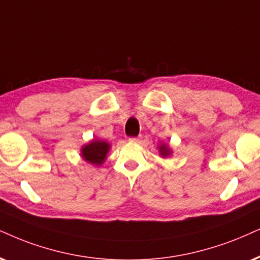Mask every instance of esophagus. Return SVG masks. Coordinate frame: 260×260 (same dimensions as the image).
I'll list each match as a JSON object with an SVG mask.
<instances>
[{
    "instance_id": "34e87169",
    "label": "esophagus",
    "mask_w": 260,
    "mask_h": 260,
    "mask_svg": "<svg viewBox=\"0 0 260 260\" xmlns=\"http://www.w3.org/2000/svg\"><path fill=\"white\" fill-rule=\"evenodd\" d=\"M140 137H132L129 138V143H139Z\"/></svg>"
}]
</instances>
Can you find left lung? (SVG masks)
Listing matches in <instances>:
<instances>
[{
	"label": "left lung",
	"mask_w": 260,
	"mask_h": 260,
	"mask_svg": "<svg viewBox=\"0 0 260 260\" xmlns=\"http://www.w3.org/2000/svg\"><path fill=\"white\" fill-rule=\"evenodd\" d=\"M158 150H159V154L162 157H168L169 154L172 153V150H170L168 145H166V144H160L158 146Z\"/></svg>",
	"instance_id": "left-lung-1"
}]
</instances>
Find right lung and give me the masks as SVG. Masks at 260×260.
Masks as SVG:
<instances>
[{
    "label": "right lung",
    "instance_id": "obj_1",
    "mask_svg": "<svg viewBox=\"0 0 260 260\" xmlns=\"http://www.w3.org/2000/svg\"><path fill=\"white\" fill-rule=\"evenodd\" d=\"M109 149L110 145L107 141L94 139L81 147V157L93 166H101L106 160Z\"/></svg>",
    "mask_w": 260,
    "mask_h": 260
}]
</instances>
